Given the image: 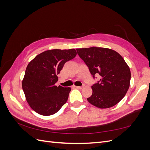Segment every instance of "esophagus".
Instances as JSON below:
<instances>
[{"instance_id":"esophagus-1","label":"esophagus","mask_w":150,"mask_h":150,"mask_svg":"<svg viewBox=\"0 0 150 150\" xmlns=\"http://www.w3.org/2000/svg\"><path fill=\"white\" fill-rule=\"evenodd\" d=\"M75 87H76L77 89H83V88H84V86H75Z\"/></svg>"}]
</instances>
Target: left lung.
<instances>
[{
	"instance_id": "8db88e82",
	"label": "left lung",
	"mask_w": 150,
	"mask_h": 150,
	"mask_svg": "<svg viewBox=\"0 0 150 150\" xmlns=\"http://www.w3.org/2000/svg\"><path fill=\"white\" fill-rule=\"evenodd\" d=\"M77 52L95 78L101 79L91 88L93 94L87 99L101 109L114 106L124 98L129 87V67L119 53L111 49L92 47L77 49Z\"/></svg>"
}]
</instances>
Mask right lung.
<instances>
[{"label":"right lung","mask_w":150,"mask_h":150,"mask_svg":"<svg viewBox=\"0 0 150 150\" xmlns=\"http://www.w3.org/2000/svg\"><path fill=\"white\" fill-rule=\"evenodd\" d=\"M74 49L48 50L36 56L27 66L22 89L26 101L38 114H55L67 101L70 88L55 85L64 64L76 56Z\"/></svg>","instance_id":"obj_1"}]
</instances>
